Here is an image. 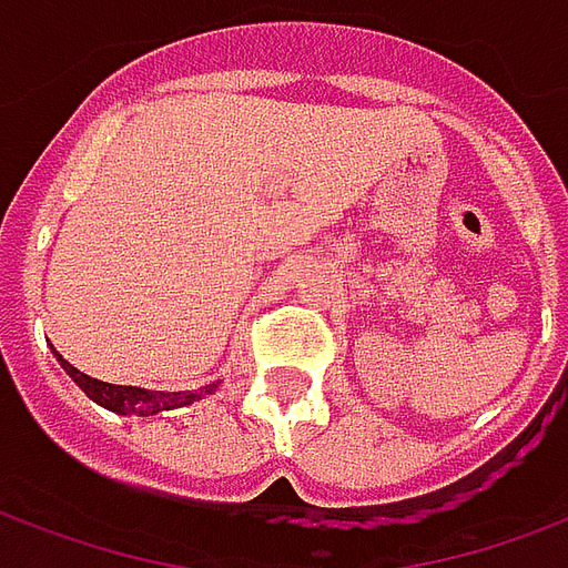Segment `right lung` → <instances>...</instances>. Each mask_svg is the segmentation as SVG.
I'll return each instance as SVG.
<instances>
[{
  "mask_svg": "<svg viewBox=\"0 0 568 568\" xmlns=\"http://www.w3.org/2000/svg\"><path fill=\"white\" fill-rule=\"evenodd\" d=\"M57 361H60L62 369L69 373L71 379L78 382V388H81L90 400H95L99 406H104V409H111V413L116 415H141V418H146V415L178 409V406H189V403H199L204 394H210V390L216 388V385H207V388L201 390H171V394H165V390L132 388V385H111V382L92 379V376L81 373L78 367H71L62 355H57Z\"/></svg>",
  "mask_w": 568,
  "mask_h": 568,
  "instance_id": "right-lung-1",
  "label": "right lung"
}]
</instances>
